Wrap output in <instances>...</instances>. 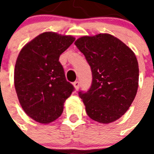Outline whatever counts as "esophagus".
<instances>
[{
  "label": "esophagus",
  "instance_id": "34e87169",
  "mask_svg": "<svg viewBox=\"0 0 154 154\" xmlns=\"http://www.w3.org/2000/svg\"><path fill=\"white\" fill-rule=\"evenodd\" d=\"M73 86L74 87H75V90L77 91L79 89V87H80V82H79L78 81H77V82H73Z\"/></svg>",
  "mask_w": 154,
  "mask_h": 154
}]
</instances>
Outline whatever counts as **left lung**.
Here are the masks:
<instances>
[{"instance_id":"obj_1","label":"left lung","mask_w":154,"mask_h":154,"mask_svg":"<svg viewBox=\"0 0 154 154\" xmlns=\"http://www.w3.org/2000/svg\"><path fill=\"white\" fill-rule=\"evenodd\" d=\"M92 72L87 92L79 91L91 119L109 124L129 110L139 87V64L126 44L109 34L83 36L75 42Z\"/></svg>"}]
</instances>
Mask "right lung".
<instances>
[{"instance_id": "1", "label": "right lung", "mask_w": 154, "mask_h": 154, "mask_svg": "<svg viewBox=\"0 0 154 154\" xmlns=\"http://www.w3.org/2000/svg\"><path fill=\"white\" fill-rule=\"evenodd\" d=\"M74 40L71 35L44 32L19 54L14 73L15 91L24 111L37 122L48 124L57 119L74 91L59 62L61 54Z\"/></svg>"}]
</instances>
